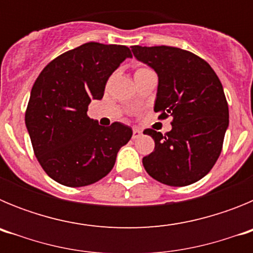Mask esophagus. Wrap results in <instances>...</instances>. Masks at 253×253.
<instances>
[{
	"label": "esophagus",
	"instance_id": "1",
	"mask_svg": "<svg viewBox=\"0 0 253 253\" xmlns=\"http://www.w3.org/2000/svg\"><path fill=\"white\" fill-rule=\"evenodd\" d=\"M140 135H142V131L139 129H133V139H137Z\"/></svg>",
	"mask_w": 253,
	"mask_h": 253
}]
</instances>
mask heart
<instances>
[{
  "mask_svg": "<svg viewBox=\"0 0 253 253\" xmlns=\"http://www.w3.org/2000/svg\"><path fill=\"white\" fill-rule=\"evenodd\" d=\"M147 69H148V68H138L135 72H142V71H147Z\"/></svg>",
  "mask_w": 253,
  "mask_h": 253,
  "instance_id": "1",
  "label": "heart"
}]
</instances>
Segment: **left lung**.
<instances>
[{
    "mask_svg": "<svg viewBox=\"0 0 253 253\" xmlns=\"http://www.w3.org/2000/svg\"><path fill=\"white\" fill-rule=\"evenodd\" d=\"M134 57L158 76L154 111L172 116L166 134L146 129L154 151L143 166L154 180L169 186H187L213 169L222 152L229 124L223 86L213 68L191 51L175 46H131Z\"/></svg>",
    "mask_w": 253,
    "mask_h": 253,
    "instance_id": "obj_1",
    "label": "left lung"
}]
</instances>
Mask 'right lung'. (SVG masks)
<instances>
[{
    "label": "right lung",
    "mask_w": 253,
    "mask_h": 253,
    "mask_svg": "<svg viewBox=\"0 0 253 253\" xmlns=\"http://www.w3.org/2000/svg\"><path fill=\"white\" fill-rule=\"evenodd\" d=\"M130 49L86 43L53 59L31 88L25 124L33 149L46 175L64 186L91 185L113 169L116 154L130 140V126L99 125L87 116L92 100Z\"/></svg>",
    "instance_id": "1"
}]
</instances>
